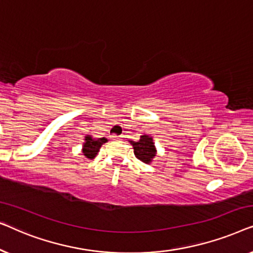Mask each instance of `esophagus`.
Here are the masks:
<instances>
[{
    "mask_svg": "<svg viewBox=\"0 0 253 253\" xmlns=\"http://www.w3.org/2000/svg\"><path fill=\"white\" fill-rule=\"evenodd\" d=\"M120 136H116V134H113L112 136V139H114V140H117V139H120Z\"/></svg>",
    "mask_w": 253,
    "mask_h": 253,
    "instance_id": "esophagus-1",
    "label": "esophagus"
}]
</instances>
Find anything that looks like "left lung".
<instances>
[{"label":"left lung","instance_id":"1","mask_svg":"<svg viewBox=\"0 0 253 253\" xmlns=\"http://www.w3.org/2000/svg\"><path fill=\"white\" fill-rule=\"evenodd\" d=\"M130 144L132 145L133 153L138 160L147 165L152 164L155 155H157V147L154 145L153 138L148 134H143V136H140L139 140L130 141Z\"/></svg>","mask_w":253,"mask_h":253}]
</instances>
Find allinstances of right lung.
Instances as JSON below:
<instances>
[{"label": "right lung", "instance_id": "right-lung-1", "mask_svg": "<svg viewBox=\"0 0 253 253\" xmlns=\"http://www.w3.org/2000/svg\"><path fill=\"white\" fill-rule=\"evenodd\" d=\"M108 139L105 137L102 138H93L92 136H87L85 137L84 139V144H83V147H82V153L85 155L86 158L89 159V160H92V159H94L96 157V154L99 153L100 148L105 143H107Z\"/></svg>", "mask_w": 253, "mask_h": 253}]
</instances>
